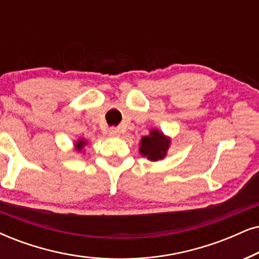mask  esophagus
Returning <instances> with one entry per match:
<instances>
[{"label": "esophagus", "instance_id": "esophagus-1", "mask_svg": "<svg viewBox=\"0 0 259 259\" xmlns=\"http://www.w3.org/2000/svg\"><path fill=\"white\" fill-rule=\"evenodd\" d=\"M109 133L111 136H119V134H120L118 127H111V129L109 130Z\"/></svg>", "mask_w": 259, "mask_h": 259}]
</instances>
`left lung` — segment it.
Returning <instances> with one entry per match:
<instances>
[{
  "label": "left lung",
  "instance_id": "8db88e82",
  "mask_svg": "<svg viewBox=\"0 0 259 259\" xmlns=\"http://www.w3.org/2000/svg\"><path fill=\"white\" fill-rule=\"evenodd\" d=\"M168 145L169 140L167 137L163 136V134L159 133L158 130H153L150 132L149 136L142 137L140 152L152 161H156V160L165 158Z\"/></svg>",
  "mask_w": 259,
  "mask_h": 259
}]
</instances>
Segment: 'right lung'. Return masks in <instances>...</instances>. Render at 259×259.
I'll return each mask as SVG.
<instances>
[{"label":"right lung","mask_w":259,"mask_h":259,"mask_svg":"<svg viewBox=\"0 0 259 259\" xmlns=\"http://www.w3.org/2000/svg\"><path fill=\"white\" fill-rule=\"evenodd\" d=\"M86 145V142H84V141H82V140H80L78 141V142H76V148H77V150H81L82 149V147Z\"/></svg>","instance_id":"right-lung-1"}]
</instances>
